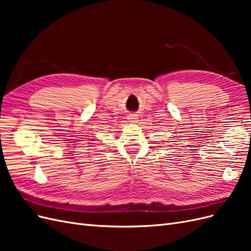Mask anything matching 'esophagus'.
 I'll list each match as a JSON object with an SVG mask.
<instances>
[{
    "label": "esophagus",
    "mask_w": 251,
    "mask_h": 251,
    "mask_svg": "<svg viewBox=\"0 0 251 251\" xmlns=\"http://www.w3.org/2000/svg\"><path fill=\"white\" fill-rule=\"evenodd\" d=\"M127 120L130 121V123H137L138 121V116L135 115V114H130V115L127 116Z\"/></svg>",
    "instance_id": "obj_1"
}]
</instances>
